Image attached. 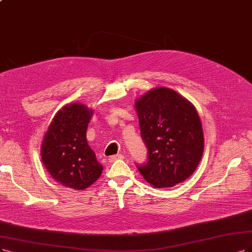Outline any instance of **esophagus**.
I'll list each match as a JSON object with an SVG mask.
<instances>
[{
  "instance_id": "1",
  "label": "esophagus",
  "mask_w": 252,
  "mask_h": 252,
  "mask_svg": "<svg viewBox=\"0 0 252 252\" xmlns=\"http://www.w3.org/2000/svg\"><path fill=\"white\" fill-rule=\"evenodd\" d=\"M124 156L123 155H115V156H111L110 158H109V162H114V161H116V160H123L124 159Z\"/></svg>"
}]
</instances>
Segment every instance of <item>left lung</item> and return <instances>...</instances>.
I'll return each instance as SVG.
<instances>
[{
  "label": "left lung",
  "mask_w": 252,
  "mask_h": 252,
  "mask_svg": "<svg viewBox=\"0 0 252 252\" xmlns=\"http://www.w3.org/2000/svg\"><path fill=\"white\" fill-rule=\"evenodd\" d=\"M148 162L139 171L155 188H170L193 174L201 160V121L191 101L173 89L156 87L136 99Z\"/></svg>",
  "instance_id": "1"
}]
</instances>
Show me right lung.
I'll return each instance as SVG.
<instances>
[{"label":"right lung","mask_w":252,"mask_h":252,"mask_svg":"<svg viewBox=\"0 0 252 252\" xmlns=\"http://www.w3.org/2000/svg\"><path fill=\"white\" fill-rule=\"evenodd\" d=\"M92 115L93 110L81 102L67 104L56 113L44 134L41 161L63 187L84 190L101 174L102 165L86 138Z\"/></svg>","instance_id":"add662e5"}]
</instances>
